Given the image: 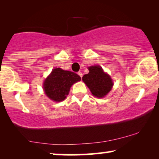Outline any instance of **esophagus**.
<instances>
[{
	"mask_svg": "<svg viewBox=\"0 0 159 159\" xmlns=\"http://www.w3.org/2000/svg\"><path fill=\"white\" fill-rule=\"evenodd\" d=\"M78 75L80 76V77L82 78V76H83V73H82V72H78Z\"/></svg>",
	"mask_w": 159,
	"mask_h": 159,
	"instance_id": "esophagus-1",
	"label": "esophagus"
}]
</instances>
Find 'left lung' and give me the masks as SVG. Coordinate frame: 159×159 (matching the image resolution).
<instances>
[{"instance_id": "8db88e82", "label": "left lung", "mask_w": 159, "mask_h": 159, "mask_svg": "<svg viewBox=\"0 0 159 159\" xmlns=\"http://www.w3.org/2000/svg\"><path fill=\"white\" fill-rule=\"evenodd\" d=\"M88 69L89 73L84 75L82 80L94 96L105 97L114 85L111 76L104 72L99 66H91L88 67Z\"/></svg>"}]
</instances>
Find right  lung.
<instances>
[{
	"label": "right lung",
	"mask_w": 159,
	"mask_h": 159,
	"mask_svg": "<svg viewBox=\"0 0 159 159\" xmlns=\"http://www.w3.org/2000/svg\"><path fill=\"white\" fill-rule=\"evenodd\" d=\"M81 79V77L75 72L55 68L45 78L43 89L46 96L51 100L62 102L68 96L72 85Z\"/></svg>",
	"instance_id": "right-lung-1"
}]
</instances>
